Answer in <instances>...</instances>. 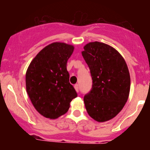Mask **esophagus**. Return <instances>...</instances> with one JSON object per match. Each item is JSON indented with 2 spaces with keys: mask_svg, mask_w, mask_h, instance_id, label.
<instances>
[{
  "mask_svg": "<svg viewBox=\"0 0 150 150\" xmlns=\"http://www.w3.org/2000/svg\"><path fill=\"white\" fill-rule=\"evenodd\" d=\"M74 88H75V91H76L77 92L79 91V86H78V84H75V86H74Z\"/></svg>",
  "mask_w": 150,
  "mask_h": 150,
  "instance_id": "34e87169",
  "label": "esophagus"
}]
</instances>
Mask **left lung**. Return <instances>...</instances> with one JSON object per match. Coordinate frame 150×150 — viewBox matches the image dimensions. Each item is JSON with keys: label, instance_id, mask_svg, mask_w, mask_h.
<instances>
[{"label": "left lung", "instance_id": "obj_1", "mask_svg": "<svg viewBox=\"0 0 150 150\" xmlns=\"http://www.w3.org/2000/svg\"><path fill=\"white\" fill-rule=\"evenodd\" d=\"M82 56L91 71L92 89L84 96L86 111L97 122L115 117L128 99L131 78L121 54L106 43L90 42Z\"/></svg>", "mask_w": 150, "mask_h": 150}]
</instances>
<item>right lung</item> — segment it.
Instances as JSON below:
<instances>
[{"instance_id":"right-lung-1","label":"right lung","mask_w":150,"mask_h":150,"mask_svg":"<svg viewBox=\"0 0 150 150\" xmlns=\"http://www.w3.org/2000/svg\"><path fill=\"white\" fill-rule=\"evenodd\" d=\"M73 51L72 45L54 42L43 48L27 69V93L43 117L56 119L63 115L78 96L69 83L67 70V62Z\"/></svg>"}]
</instances>
